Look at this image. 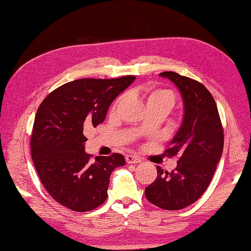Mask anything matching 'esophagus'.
I'll use <instances>...</instances> for the list:
<instances>
[{"label":"esophagus","mask_w":251,"mask_h":251,"mask_svg":"<svg viewBox=\"0 0 251 251\" xmlns=\"http://www.w3.org/2000/svg\"><path fill=\"white\" fill-rule=\"evenodd\" d=\"M126 160L127 164H139V163H141V159L139 157H136V156H134V155H126Z\"/></svg>","instance_id":"1"}]
</instances>
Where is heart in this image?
I'll return each mask as SVG.
<instances>
[{"mask_svg":"<svg viewBox=\"0 0 251 251\" xmlns=\"http://www.w3.org/2000/svg\"><path fill=\"white\" fill-rule=\"evenodd\" d=\"M158 98L170 99V100H172V101L174 102V96H173V94L170 93V92H168V91H165V89H157V91H154L153 93H151L150 96H149V99H148V102L154 100V99H158ZM120 100H121V98L117 99V100H116L115 102H113V105H112V107H111V110H110L111 113H115V112H116L117 108H118V105H119Z\"/></svg>","mask_w":251,"mask_h":251,"instance_id":"1","label":"heart"}]
</instances>
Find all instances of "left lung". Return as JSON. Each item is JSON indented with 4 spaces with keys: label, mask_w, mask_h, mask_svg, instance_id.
<instances>
[{
    "label": "left lung",
    "mask_w": 251,
    "mask_h": 251,
    "mask_svg": "<svg viewBox=\"0 0 251 251\" xmlns=\"http://www.w3.org/2000/svg\"><path fill=\"white\" fill-rule=\"evenodd\" d=\"M159 75L179 89L184 113L165 151L167 156H179L177 167L168 173L157 166V177L145 188V197L160 209L181 210L209 187L223 153V127L214 98L204 85L170 71Z\"/></svg>",
    "instance_id": "left-lung-1"
}]
</instances>
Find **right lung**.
<instances>
[{
  "label": "right lung",
  "instance_id": "1",
  "mask_svg": "<svg viewBox=\"0 0 251 251\" xmlns=\"http://www.w3.org/2000/svg\"><path fill=\"white\" fill-rule=\"evenodd\" d=\"M135 76L82 78L50 93L36 113L31 157L49 195L76 212L95 210L108 197L112 170L124 166V156H92L85 152V130L105 120L108 108Z\"/></svg>",
  "mask_w": 251,
  "mask_h": 251
}]
</instances>
